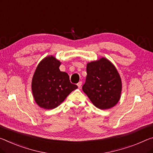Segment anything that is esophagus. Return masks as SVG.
Masks as SVG:
<instances>
[{"label":"esophagus","mask_w":153,"mask_h":153,"mask_svg":"<svg viewBox=\"0 0 153 153\" xmlns=\"http://www.w3.org/2000/svg\"><path fill=\"white\" fill-rule=\"evenodd\" d=\"M82 82L80 81V82H78V83H77V86H78L79 87V88H80V87H81V86H82Z\"/></svg>","instance_id":"esophagus-1"}]
</instances>
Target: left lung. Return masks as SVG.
<instances>
[{
  "instance_id": "8db88e82",
  "label": "left lung",
  "mask_w": 153,
  "mask_h": 153,
  "mask_svg": "<svg viewBox=\"0 0 153 153\" xmlns=\"http://www.w3.org/2000/svg\"><path fill=\"white\" fill-rule=\"evenodd\" d=\"M87 76L82 90L97 108L106 110L114 106L120 98L122 83L116 67L102 58L87 64Z\"/></svg>"
}]
</instances>
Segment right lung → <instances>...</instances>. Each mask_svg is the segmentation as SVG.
<instances>
[{"mask_svg":"<svg viewBox=\"0 0 153 153\" xmlns=\"http://www.w3.org/2000/svg\"><path fill=\"white\" fill-rule=\"evenodd\" d=\"M60 62L54 56L43 59L35 70L32 81L34 99L41 108L54 109L77 88L67 73L60 71Z\"/></svg>","mask_w":153,"mask_h":153,"instance_id":"right-lung-1","label":"right lung"}]
</instances>
